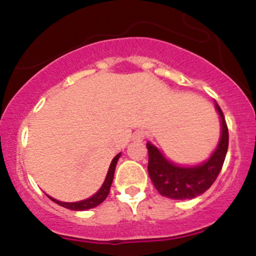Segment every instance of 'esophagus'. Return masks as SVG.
I'll list each match as a JSON object with an SVG mask.
<instances>
[{
  "label": "esophagus",
  "instance_id": "obj_1",
  "mask_svg": "<svg viewBox=\"0 0 256 256\" xmlns=\"http://www.w3.org/2000/svg\"><path fill=\"white\" fill-rule=\"evenodd\" d=\"M133 138L136 139V140H143V139L146 138V132H144L143 129H138V130L134 132Z\"/></svg>",
  "mask_w": 256,
  "mask_h": 256
}]
</instances>
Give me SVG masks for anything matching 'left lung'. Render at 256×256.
Instances as JSON below:
<instances>
[{
	"label": "left lung",
	"instance_id": "8db88e82",
	"mask_svg": "<svg viewBox=\"0 0 256 256\" xmlns=\"http://www.w3.org/2000/svg\"><path fill=\"white\" fill-rule=\"evenodd\" d=\"M215 108L222 120V136L213 156L202 166L183 168L166 160L160 152L146 144L148 148V173L156 190L170 199H192L208 190L219 176L229 146V132L224 114L218 103Z\"/></svg>",
	"mask_w": 256,
	"mask_h": 256
}]
</instances>
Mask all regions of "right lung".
<instances>
[{
	"mask_svg": "<svg viewBox=\"0 0 256 256\" xmlns=\"http://www.w3.org/2000/svg\"><path fill=\"white\" fill-rule=\"evenodd\" d=\"M120 153L117 154V156L113 158L112 163H110V169H108L107 176H106V180H104V183H103L102 188H100V190H98L93 196L86 199V200L76 202V203H64V202L56 200V199L50 198V199L52 202H54V203H57L58 206H63V208L70 209V210H87V209L94 208V206H100V203H103V202H104V199L107 198L108 194H110V186H112V182H113V176H114L116 166H117V162H118V159H120Z\"/></svg>",
	"mask_w": 256,
	"mask_h": 256,
	"instance_id": "add662e5",
	"label": "right lung"
}]
</instances>
